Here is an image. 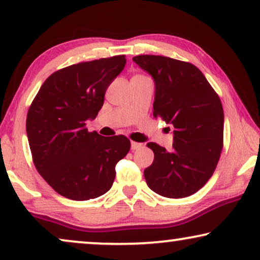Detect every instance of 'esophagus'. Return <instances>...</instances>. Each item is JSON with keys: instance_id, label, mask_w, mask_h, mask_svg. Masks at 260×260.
Wrapping results in <instances>:
<instances>
[{"instance_id": "34e87169", "label": "esophagus", "mask_w": 260, "mask_h": 260, "mask_svg": "<svg viewBox=\"0 0 260 260\" xmlns=\"http://www.w3.org/2000/svg\"><path fill=\"white\" fill-rule=\"evenodd\" d=\"M142 148V144L141 143H137V142H131V149L133 150H137V149Z\"/></svg>"}]
</instances>
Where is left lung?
<instances>
[{
    "mask_svg": "<svg viewBox=\"0 0 260 260\" xmlns=\"http://www.w3.org/2000/svg\"><path fill=\"white\" fill-rule=\"evenodd\" d=\"M133 60L155 83L154 116L174 126L170 151L156 143L154 162L144 169L148 187L172 199L197 193L214 173L222 150L221 102L198 67L161 55Z\"/></svg>",
    "mask_w": 260,
    "mask_h": 260,
    "instance_id": "1",
    "label": "left lung"
}]
</instances>
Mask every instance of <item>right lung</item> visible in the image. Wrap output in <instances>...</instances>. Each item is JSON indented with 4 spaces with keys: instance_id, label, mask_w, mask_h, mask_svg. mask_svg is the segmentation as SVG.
I'll return each mask as SVG.
<instances>
[{
    "instance_id": "right-lung-1",
    "label": "right lung",
    "mask_w": 260,
    "mask_h": 260,
    "mask_svg": "<svg viewBox=\"0 0 260 260\" xmlns=\"http://www.w3.org/2000/svg\"><path fill=\"white\" fill-rule=\"evenodd\" d=\"M124 55L80 62L51 74L28 110L26 130L34 166L62 197L85 201L112 187L116 165L130 150L125 136L88 133L109 85L125 66Z\"/></svg>"
}]
</instances>
